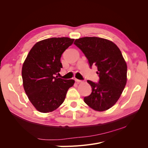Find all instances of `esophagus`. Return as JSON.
Listing matches in <instances>:
<instances>
[{
    "mask_svg": "<svg viewBox=\"0 0 148 148\" xmlns=\"http://www.w3.org/2000/svg\"><path fill=\"white\" fill-rule=\"evenodd\" d=\"M75 81H76V82H77V83H82V80H79V79H75Z\"/></svg>",
    "mask_w": 148,
    "mask_h": 148,
    "instance_id": "1",
    "label": "esophagus"
}]
</instances>
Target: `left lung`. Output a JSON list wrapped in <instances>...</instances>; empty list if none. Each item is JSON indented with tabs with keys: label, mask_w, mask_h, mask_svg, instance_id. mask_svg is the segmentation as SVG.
<instances>
[{
	"label": "left lung",
	"mask_w": 148,
	"mask_h": 148,
	"mask_svg": "<svg viewBox=\"0 0 148 148\" xmlns=\"http://www.w3.org/2000/svg\"><path fill=\"white\" fill-rule=\"evenodd\" d=\"M88 60L89 66L97 67L98 83L88 80L91 95L84 97L86 104L97 111L110 109L119 100L127 83V66L119 48L108 39L84 37L74 42Z\"/></svg>",
	"instance_id": "left-lung-1"
}]
</instances>
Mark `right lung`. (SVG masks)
<instances>
[{
    "label": "right lung",
    "mask_w": 148,
    "mask_h": 148,
    "mask_svg": "<svg viewBox=\"0 0 148 148\" xmlns=\"http://www.w3.org/2000/svg\"><path fill=\"white\" fill-rule=\"evenodd\" d=\"M74 39L52 38L38 42L31 49L22 66L26 95L40 112H51L64 102L73 79L54 77L62 68L60 58Z\"/></svg>",
    "instance_id": "add662e5"
}]
</instances>
